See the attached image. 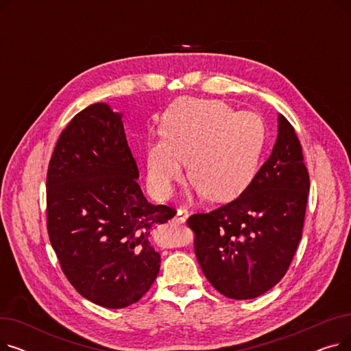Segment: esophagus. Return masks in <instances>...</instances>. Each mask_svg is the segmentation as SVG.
<instances>
[{
	"instance_id": "1",
	"label": "esophagus",
	"mask_w": 351,
	"mask_h": 351,
	"mask_svg": "<svg viewBox=\"0 0 351 351\" xmlns=\"http://www.w3.org/2000/svg\"><path fill=\"white\" fill-rule=\"evenodd\" d=\"M188 216H189V213H188V210L185 208H179L178 212H176V216H175V222H178V223L186 222Z\"/></svg>"
}]
</instances>
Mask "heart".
<instances>
[{
    "label": "heart",
    "instance_id": "b5f03b06",
    "mask_svg": "<svg viewBox=\"0 0 351 351\" xmlns=\"http://www.w3.org/2000/svg\"><path fill=\"white\" fill-rule=\"evenodd\" d=\"M162 136L146 145L147 180L158 196L172 193L188 162V178L206 199H233L252 182L266 128L253 110L217 99H182L162 118Z\"/></svg>",
    "mask_w": 351,
    "mask_h": 351
}]
</instances>
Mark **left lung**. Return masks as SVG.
I'll return each mask as SVG.
<instances>
[{
  "label": "left lung",
  "mask_w": 351,
  "mask_h": 351,
  "mask_svg": "<svg viewBox=\"0 0 351 351\" xmlns=\"http://www.w3.org/2000/svg\"><path fill=\"white\" fill-rule=\"evenodd\" d=\"M308 189L300 141L279 115L271 155L247 188L229 204L186 220L196 259L219 293L254 299L283 279L302 239Z\"/></svg>",
  "instance_id": "obj_1"
}]
</instances>
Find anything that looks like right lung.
<instances>
[{"mask_svg": "<svg viewBox=\"0 0 351 351\" xmlns=\"http://www.w3.org/2000/svg\"><path fill=\"white\" fill-rule=\"evenodd\" d=\"M122 115L94 104L61 132L47 172V229L68 282L108 308L136 303L160 267L154 230L176 215L138 183Z\"/></svg>", "mask_w": 351, "mask_h": 351, "instance_id": "right-lung-1", "label": "right lung"}]
</instances>
